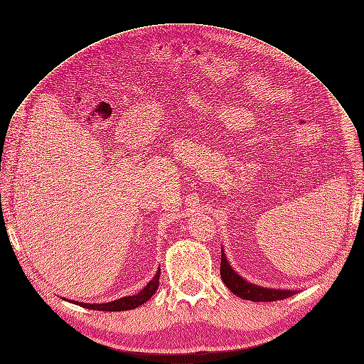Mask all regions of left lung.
<instances>
[{
	"mask_svg": "<svg viewBox=\"0 0 364 364\" xmlns=\"http://www.w3.org/2000/svg\"><path fill=\"white\" fill-rule=\"evenodd\" d=\"M220 275L223 279L225 286L238 297L245 300H252V302H275V300L287 299L299 293V290L290 289H272V287H262L257 284H252L244 279L238 272L233 271V267L228 262L226 252L221 248V263H220Z\"/></svg>",
	"mask_w": 364,
	"mask_h": 364,
	"instance_id": "left-lung-1",
	"label": "left lung"
}]
</instances>
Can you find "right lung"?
I'll return each instance as SVG.
<instances>
[{"label": "right lung", "instance_id": "1", "mask_svg": "<svg viewBox=\"0 0 364 364\" xmlns=\"http://www.w3.org/2000/svg\"><path fill=\"white\" fill-rule=\"evenodd\" d=\"M159 278H161V267L156 271L154 277L147 282V286L143 290H141L138 294L124 296V297H120L117 300H113V302H107V304H85V302H78V300H70V302L75 304V305H80V306H83L86 309H95V311L114 312V311L135 309V308L141 306L143 304H146L147 300L156 293L157 287H159Z\"/></svg>", "mask_w": 364, "mask_h": 364}]
</instances>
